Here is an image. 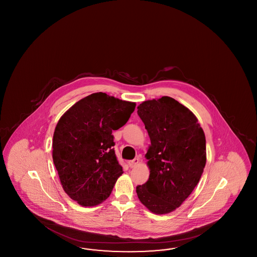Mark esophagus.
I'll list each match as a JSON object with an SVG mask.
<instances>
[{
    "label": "esophagus",
    "mask_w": 257,
    "mask_h": 257,
    "mask_svg": "<svg viewBox=\"0 0 257 257\" xmlns=\"http://www.w3.org/2000/svg\"><path fill=\"white\" fill-rule=\"evenodd\" d=\"M139 164H140V159H139V158H135L134 160L128 162V165H129L130 168H135V167H137Z\"/></svg>",
    "instance_id": "1"
}]
</instances>
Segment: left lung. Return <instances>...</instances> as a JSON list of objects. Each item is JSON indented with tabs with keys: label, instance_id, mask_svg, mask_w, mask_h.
I'll list each match as a JSON object with an SVG mask.
<instances>
[{
	"label": "left lung",
	"instance_id": "obj_1",
	"mask_svg": "<svg viewBox=\"0 0 257 257\" xmlns=\"http://www.w3.org/2000/svg\"><path fill=\"white\" fill-rule=\"evenodd\" d=\"M138 114L150 138L147 183L137 186L140 201L152 213L181 206L199 182L206 164V141L196 115L169 96L144 101Z\"/></svg>",
	"mask_w": 257,
	"mask_h": 257
}]
</instances>
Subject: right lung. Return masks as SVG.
<instances>
[{
  "mask_svg": "<svg viewBox=\"0 0 257 257\" xmlns=\"http://www.w3.org/2000/svg\"><path fill=\"white\" fill-rule=\"evenodd\" d=\"M135 108V102L96 92L61 115L52 156L63 191L78 204L92 207L110 196L123 173L111 133L128 121Z\"/></svg>",
  "mask_w": 257,
  "mask_h": 257,
  "instance_id": "obj_1",
  "label": "right lung"
}]
</instances>
